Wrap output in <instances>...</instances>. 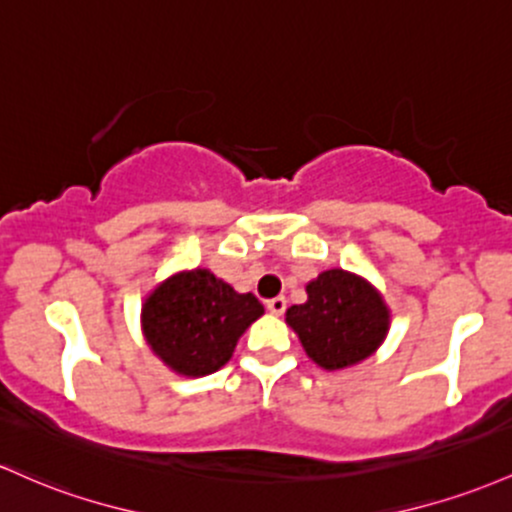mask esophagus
<instances>
[{
    "label": "esophagus",
    "instance_id": "1",
    "mask_svg": "<svg viewBox=\"0 0 512 512\" xmlns=\"http://www.w3.org/2000/svg\"><path fill=\"white\" fill-rule=\"evenodd\" d=\"M267 308H269V313H274V316H282V313L286 311V299L284 296H274V299L267 301Z\"/></svg>",
    "mask_w": 512,
    "mask_h": 512
}]
</instances>
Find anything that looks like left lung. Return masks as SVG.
<instances>
[{"label": "left lung", "mask_w": 512, "mask_h": 512, "mask_svg": "<svg viewBox=\"0 0 512 512\" xmlns=\"http://www.w3.org/2000/svg\"><path fill=\"white\" fill-rule=\"evenodd\" d=\"M306 303L286 311L306 355L335 372L374 355L389 333L391 311L367 279L345 269L320 272L306 284Z\"/></svg>", "instance_id": "left-lung-1"}]
</instances>
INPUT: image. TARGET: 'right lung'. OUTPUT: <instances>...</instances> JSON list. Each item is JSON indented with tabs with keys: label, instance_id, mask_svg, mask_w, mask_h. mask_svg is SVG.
<instances>
[{
	"label": "right lung",
	"instance_id": "1",
	"mask_svg": "<svg viewBox=\"0 0 512 512\" xmlns=\"http://www.w3.org/2000/svg\"><path fill=\"white\" fill-rule=\"evenodd\" d=\"M265 313L252 294H238L209 269L177 272L143 303L145 342L172 372L206 376L233 357L240 335Z\"/></svg>",
	"mask_w": 512,
	"mask_h": 512
}]
</instances>
